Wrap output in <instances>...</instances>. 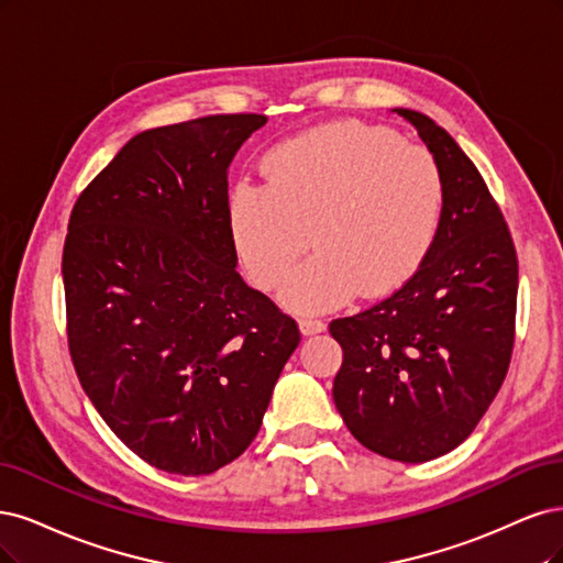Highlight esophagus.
I'll return each mask as SVG.
<instances>
[{
	"mask_svg": "<svg viewBox=\"0 0 563 563\" xmlns=\"http://www.w3.org/2000/svg\"><path fill=\"white\" fill-rule=\"evenodd\" d=\"M324 328H328V324H324V320H320V318H301L299 320V330L303 336L324 332Z\"/></svg>",
	"mask_w": 563,
	"mask_h": 563,
	"instance_id": "obj_1",
	"label": "esophagus"
}]
</instances>
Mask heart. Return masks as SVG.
Segmentation results:
<instances>
[{
	"mask_svg": "<svg viewBox=\"0 0 563 563\" xmlns=\"http://www.w3.org/2000/svg\"><path fill=\"white\" fill-rule=\"evenodd\" d=\"M268 185L239 183L229 196L231 243L257 287L285 306L324 311L402 285L434 241L444 206L438 158L384 125L343 121L287 140L266 158Z\"/></svg>",
	"mask_w": 563,
	"mask_h": 563,
	"instance_id": "b5f03b06",
	"label": "heart"
}]
</instances>
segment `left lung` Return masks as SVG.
Instances as JSON below:
<instances>
[{"label":"left lung","mask_w":563,"mask_h":563,"mask_svg":"<svg viewBox=\"0 0 563 563\" xmlns=\"http://www.w3.org/2000/svg\"><path fill=\"white\" fill-rule=\"evenodd\" d=\"M397 114L442 168L440 227L400 289L330 322L343 349L332 393L362 446L423 463L456 449L503 386L515 346L519 264L498 203L456 140L421 112Z\"/></svg>","instance_id":"1"}]
</instances>
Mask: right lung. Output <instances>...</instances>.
<instances>
[{"instance_id": "1", "label": "right lung", "mask_w": 563, "mask_h": 563, "mask_svg": "<svg viewBox=\"0 0 563 563\" xmlns=\"http://www.w3.org/2000/svg\"><path fill=\"white\" fill-rule=\"evenodd\" d=\"M266 123L212 114L129 140L69 214L63 247L71 365L142 461L196 477L255 440L295 318L243 283L229 166Z\"/></svg>"}]
</instances>
